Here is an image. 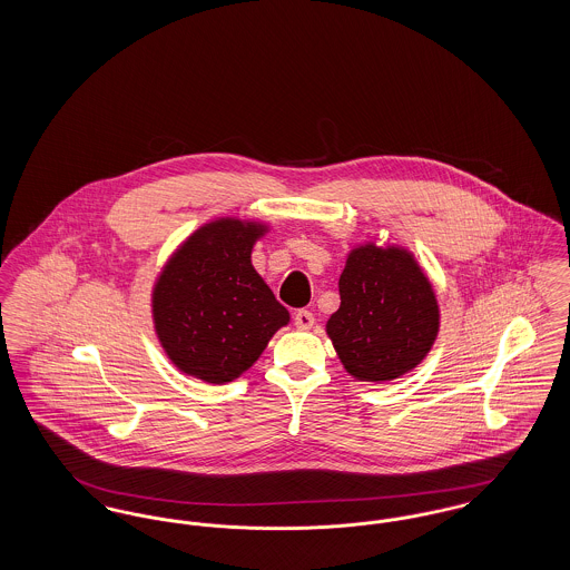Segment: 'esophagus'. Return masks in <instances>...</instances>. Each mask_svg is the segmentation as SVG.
I'll list each match as a JSON object with an SVG mask.
<instances>
[{
  "mask_svg": "<svg viewBox=\"0 0 570 570\" xmlns=\"http://www.w3.org/2000/svg\"><path fill=\"white\" fill-rule=\"evenodd\" d=\"M312 325H314V314L307 309H298L295 314V326L301 331H307V328H312Z\"/></svg>",
  "mask_w": 570,
  "mask_h": 570,
  "instance_id": "obj_1",
  "label": "esophagus"
}]
</instances>
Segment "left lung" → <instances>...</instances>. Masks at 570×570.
Instances as JSON below:
<instances>
[{
  "instance_id": "8db88e82",
  "label": "left lung",
  "mask_w": 570,
  "mask_h": 570,
  "mask_svg": "<svg viewBox=\"0 0 570 570\" xmlns=\"http://www.w3.org/2000/svg\"><path fill=\"white\" fill-rule=\"evenodd\" d=\"M340 298L326 333L354 379H400L432 351L440 326L438 301L406 249L354 247L340 275Z\"/></svg>"
}]
</instances>
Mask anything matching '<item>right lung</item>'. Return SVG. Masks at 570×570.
Returning a JSON list of instances; mask_svg holds the SVG:
<instances>
[{"instance_id":"1","label":"right lung","mask_w":570,"mask_h":570,"mask_svg":"<svg viewBox=\"0 0 570 570\" xmlns=\"http://www.w3.org/2000/svg\"><path fill=\"white\" fill-rule=\"evenodd\" d=\"M263 224L222 217L198 228L154 288V323L168 358L194 379H239L288 325V309L252 267Z\"/></svg>"}]
</instances>
